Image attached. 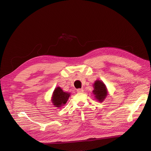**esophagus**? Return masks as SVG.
I'll use <instances>...</instances> for the list:
<instances>
[{
	"label": "esophagus",
	"instance_id": "34e87169",
	"mask_svg": "<svg viewBox=\"0 0 151 151\" xmlns=\"http://www.w3.org/2000/svg\"><path fill=\"white\" fill-rule=\"evenodd\" d=\"M76 91L78 93H82V92H83L84 90L83 89H78Z\"/></svg>",
	"mask_w": 151,
	"mask_h": 151
}]
</instances>
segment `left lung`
Segmentation results:
<instances>
[{"mask_svg": "<svg viewBox=\"0 0 151 151\" xmlns=\"http://www.w3.org/2000/svg\"><path fill=\"white\" fill-rule=\"evenodd\" d=\"M94 90L93 93L95 95V97L100 102H102L107 96L108 92L105 84L101 81L97 80L93 84Z\"/></svg>", "mask_w": 151, "mask_h": 151, "instance_id": "1", "label": "left lung"}]
</instances>
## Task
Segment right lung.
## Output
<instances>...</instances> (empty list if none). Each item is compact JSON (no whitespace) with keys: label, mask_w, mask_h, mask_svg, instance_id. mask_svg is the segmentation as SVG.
<instances>
[{"label":"right lung","mask_w":151,"mask_h":151,"mask_svg":"<svg viewBox=\"0 0 151 151\" xmlns=\"http://www.w3.org/2000/svg\"><path fill=\"white\" fill-rule=\"evenodd\" d=\"M70 96V93L63 92L60 87H58L53 92L51 101L55 107H60L66 104Z\"/></svg>","instance_id":"obj_1"}]
</instances>
